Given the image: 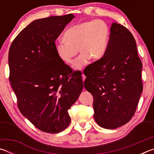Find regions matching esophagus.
I'll return each instance as SVG.
<instances>
[{
  "mask_svg": "<svg viewBox=\"0 0 154 154\" xmlns=\"http://www.w3.org/2000/svg\"><path fill=\"white\" fill-rule=\"evenodd\" d=\"M82 81H83V82H84V81H85V76L84 75V74H83L82 73Z\"/></svg>",
  "mask_w": 154,
  "mask_h": 154,
  "instance_id": "1",
  "label": "esophagus"
}]
</instances>
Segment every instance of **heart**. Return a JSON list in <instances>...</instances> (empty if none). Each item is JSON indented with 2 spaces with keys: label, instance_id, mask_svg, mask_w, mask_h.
<instances>
[{
  "label": "heart",
  "instance_id": "1",
  "mask_svg": "<svg viewBox=\"0 0 154 154\" xmlns=\"http://www.w3.org/2000/svg\"><path fill=\"white\" fill-rule=\"evenodd\" d=\"M109 28L103 20L81 22L67 30L63 36L64 41L55 43V50L59 58L66 64L73 62L78 51L82 54L74 64L80 69L89 60H98L105 55L109 39Z\"/></svg>",
  "mask_w": 154,
  "mask_h": 154
}]
</instances>
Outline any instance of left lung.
Masks as SVG:
<instances>
[{
    "instance_id": "1",
    "label": "left lung",
    "mask_w": 154,
    "mask_h": 154,
    "mask_svg": "<svg viewBox=\"0 0 154 154\" xmlns=\"http://www.w3.org/2000/svg\"><path fill=\"white\" fill-rule=\"evenodd\" d=\"M141 71L133 35L113 23L105 55L84 71V86L93 96L94 117L100 127L116 129L131 119L143 92Z\"/></svg>"
}]
</instances>
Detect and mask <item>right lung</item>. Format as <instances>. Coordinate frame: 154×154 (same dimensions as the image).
Masks as SVG:
<instances>
[{
    "instance_id": "right-lung-1",
    "label": "right lung",
    "mask_w": 154,
    "mask_h": 154,
    "mask_svg": "<svg viewBox=\"0 0 154 154\" xmlns=\"http://www.w3.org/2000/svg\"><path fill=\"white\" fill-rule=\"evenodd\" d=\"M72 14L33 21L13 41L9 81L23 116L41 131L58 133L71 122L68 110L83 88L82 76L57 55L55 41Z\"/></svg>"
}]
</instances>
